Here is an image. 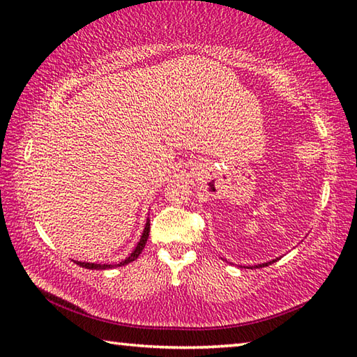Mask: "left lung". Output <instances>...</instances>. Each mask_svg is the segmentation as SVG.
I'll return each mask as SVG.
<instances>
[{"label": "left lung", "instance_id": "left-lung-1", "mask_svg": "<svg viewBox=\"0 0 357 357\" xmlns=\"http://www.w3.org/2000/svg\"><path fill=\"white\" fill-rule=\"evenodd\" d=\"M277 259H280V258H275V259H273V261H266V263H261V264H255V266H247V268L249 269H257V268H264V266H269V264H273V263H275Z\"/></svg>", "mask_w": 357, "mask_h": 357}]
</instances>
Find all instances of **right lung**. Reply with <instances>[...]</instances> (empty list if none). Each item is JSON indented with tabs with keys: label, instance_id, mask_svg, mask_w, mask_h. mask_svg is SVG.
Segmentation results:
<instances>
[{
	"label": "right lung",
	"instance_id": "1",
	"mask_svg": "<svg viewBox=\"0 0 357 357\" xmlns=\"http://www.w3.org/2000/svg\"><path fill=\"white\" fill-rule=\"evenodd\" d=\"M149 219H146V223H144V228H143V233H142V236H140V241H138L137 243V245H135V249L132 250V253L129 257H126L123 261H119V263H114V264H108V263H105V264H100V263H88V261H75L78 266H82V268H86V269H96V271H104V269H112V268H119V266H126V264H129V263H132V261H135V259L140 257V253H142V250L144 249V245H146V241H148V236H149Z\"/></svg>",
	"mask_w": 357,
	"mask_h": 357
}]
</instances>
